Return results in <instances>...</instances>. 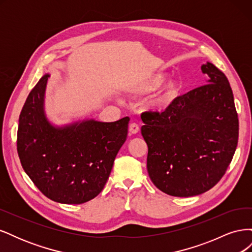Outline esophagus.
<instances>
[{
  "label": "esophagus",
  "mask_w": 252,
  "mask_h": 252,
  "mask_svg": "<svg viewBox=\"0 0 252 252\" xmlns=\"http://www.w3.org/2000/svg\"><path fill=\"white\" fill-rule=\"evenodd\" d=\"M139 130H140V127L136 123H131L130 125H129V132H130V133L135 134V133L139 132Z\"/></svg>",
  "instance_id": "1"
}]
</instances>
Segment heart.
I'll use <instances>...</instances> for the list:
<instances>
[{"mask_svg": "<svg viewBox=\"0 0 252 252\" xmlns=\"http://www.w3.org/2000/svg\"><path fill=\"white\" fill-rule=\"evenodd\" d=\"M166 79L167 75L162 72L150 74L148 77L144 78L143 80L136 83L131 88V93L139 95L154 93V91L163 86V84L166 82ZM179 89L180 86L177 82H170L167 84V86L164 88L163 93L159 94L156 100V105L159 108L168 106L174 100V97L177 96Z\"/></svg>", "mask_w": 252, "mask_h": 252, "instance_id": "heart-1", "label": "heart"}]
</instances>
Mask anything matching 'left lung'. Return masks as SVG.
<instances>
[{
	"label": "left lung",
	"mask_w": 252,
	"mask_h": 252,
	"mask_svg": "<svg viewBox=\"0 0 252 252\" xmlns=\"http://www.w3.org/2000/svg\"><path fill=\"white\" fill-rule=\"evenodd\" d=\"M207 84L175 97L164 111L142 113L147 170L155 186L173 196L211 189L231 163L239 119L226 75L207 62Z\"/></svg>",
	"instance_id": "1"
}]
</instances>
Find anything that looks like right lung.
Instances as JSON below:
<instances>
[{
    "mask_svg": "<svg viewBox=\"0 0 252 252\" xmlns=\"http://www.w3.org/2000/svg\"><path fill=\"white\" fill-rule=\"evenodd\" d=\"M49 75L30 91L23 106L17 149L23 169L48 199L83 204L100 193L114 158L127 138L129 118L111 123L94 120L55 127L45 116Z\"/></svg>",
    "mask_w": 252,
    "mask_h": 252,
    "instance_id": "right-lung-1",
    "label": "right lung"
}]
</instances>
